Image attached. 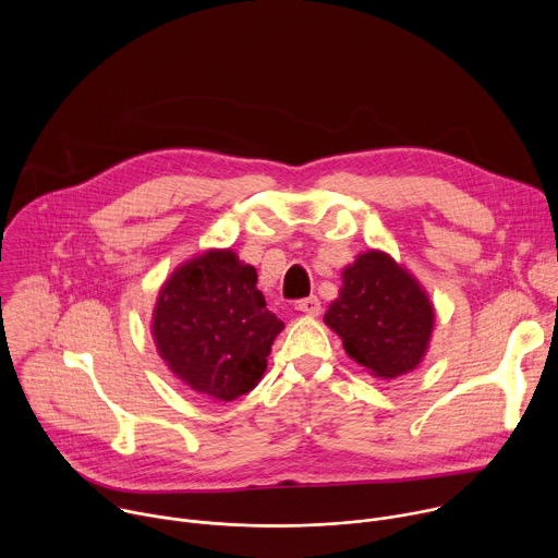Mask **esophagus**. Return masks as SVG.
<instances>
[{
  "mask_svg": "<svg viewBox=\"0 0 558 558\" xmlns=\"http://www.w3.org/2000/svg\"><path fill=\"white\" fill-rule=\"evenodd\" d=\"M295 308L306 313V315H317V313L323 311V302H320V298H317V295H308L304 300H298Z\"/></svg>",
  "mask_w": 558,
  "mask_h": 558,
  "instance_id": "1",
  "label": "esophagus"
}]
</instances>
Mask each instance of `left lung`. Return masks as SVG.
Returning a JSON list of instances; mask_svg holds the SVG:
<instances>
[{
  "label": "left lung",
  "instance_id": "obj_1",
  "mask_svg": "<svg viewBox=\"0 0 558 558\" xmlns=\"http://www.w3.org/2000/svg\"><path fill=\"white\" fill-rule=\"evenodd\" d=\"M325 323L371 375L395 379L415 371L424 360L435 308L402 265L371 250L344 267L340 295L329 304Z\"/></svg>",
  "mask_w": 558,
  "mask_h": 558
}]
</instances>
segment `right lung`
Instances as JSON below:
<instances>
[{
	"label": "right lung",
	"mask_w": 558,
	"mask_h": 558,
	"mask_svg": "<svg viewBox=\"0 0 558 558\" xmlns=\"http://www.w3.org/2000/svg\"><path fill=\"white\" fill-rule=\"evenodd\" d=\"M258 274L231 250L183 263L158 293L151 336L170 371L218 402L250 392L284 325L267 308Z\"/></svg>",
	"instance_id": "right-lung-1"
}]
</instances>
